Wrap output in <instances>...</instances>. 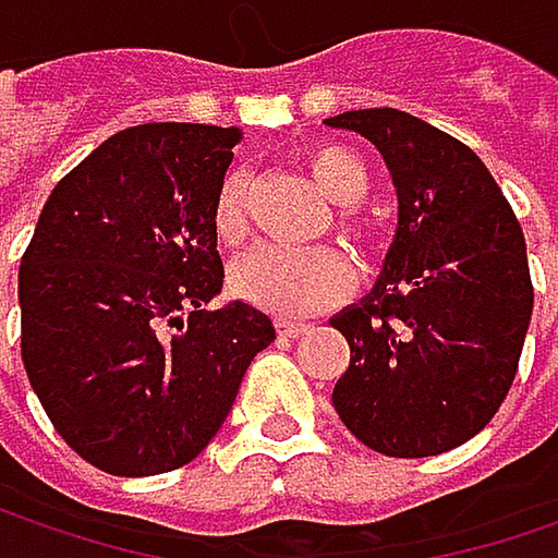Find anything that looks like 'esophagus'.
Listing matches in <instances>:
<instances>
[{"label": "esophagus", "instance_id": "esophagus-1", "mask_svg": "<svg viewBox=\"0 0 558 558\" xmlns=\"http://www.w3.org/2000/svg\"><path fill=\"white\" fill-rule=\"evenodd\" d=\"M310 329V323H303V319H287V316H280L278 319V332L283 339H296L300 332H306Z\"/></svg>", "mask_w": 558, "mask_h": 558}]
</instances>
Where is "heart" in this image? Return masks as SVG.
I'll list each match as a JSON object with an SVG mask.
<instances>
[{
	"label": "heart",
	"mask_w": 558,
	"mask_h": 558,
	"mask_svg": "<svg viewBox=\"0 0 558 558\" xmlns=\"http://www.w3.org/2000/svg\"><path fill=\"white\" fill-rule=\"evenodd\" d=\"M306 168L316 186L339 206H355L368 193L365 161L342 145H319L306 155ZM213 235L219 245H242L248 235V206H245V173L232 170L216 190L213 199ZM339 232L362 239L365 229L352 209L339 213ZM352 287V265L336 248H258L232 268V290L271 313L300 316L323 310L345 296Z\"/></svg>",
	"instance_id": "b5f03b06"
}]
</instances>
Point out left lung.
<instances>
[{"label": "left lung", "mask_w": 558, "mask_h": 558, "mask_svg": "<svg viewBox=\"0 0 558 558\" xmlns=\"http://www.w3.org/2000/svg\"><path fill=\"white\" fill-rule=\"evenodd\" d=\"M365 135L397 186V239L375 290L329 319L349 342L339 420L393 459L482 433L513 385L533 283L520 222L482 158L400 109L326 119Z\"/></svg>", "instance_id": "1"}]
</instances>
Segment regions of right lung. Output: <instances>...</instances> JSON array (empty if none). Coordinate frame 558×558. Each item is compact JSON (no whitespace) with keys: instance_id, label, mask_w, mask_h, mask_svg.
<instances>
[{"instance_id":"add662e5","label":"right lung","mask_w":558,"mask_h":558,"mask_svg":"<svg viewBox=\"0 0 558 558\" xmlns=\"http://www.w3.org/2000/svg\"><path fill=\"white\" fill-rule=\"evenodd\" d=\"M239 129L151 122L102 142L48 196L22 255V362L60 439L142 478L193 462L275 323L222 287L213 199Z\"/></svg>"}]
</instances>
